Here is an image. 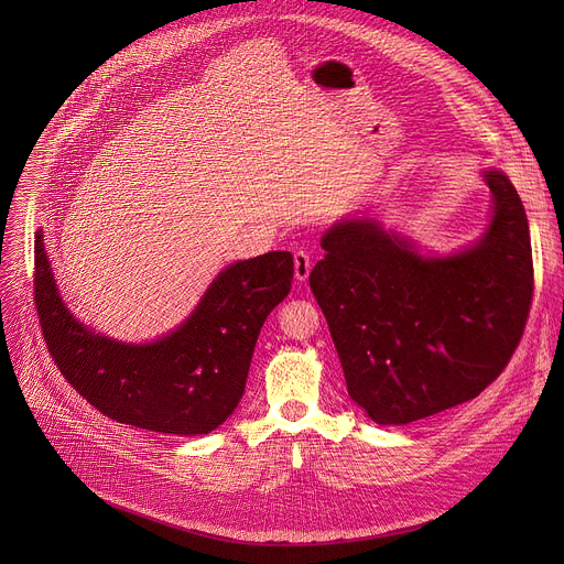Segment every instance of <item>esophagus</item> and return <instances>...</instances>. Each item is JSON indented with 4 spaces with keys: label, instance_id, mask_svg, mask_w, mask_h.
Segmentation results:
<instances>
[{
    "label": "esophagus",
    "instance_id": "1",
    "mask_svg": "<svg viewBox=\"0 0 564 564\" xmlns=\"http://www.w3.org/2000/svg\"><path fill=\"white\" fill-rule=\"evenodd\" d=\"M311 267H313L311 256L304 249L294 251V276H297V281H306L308 279Z\"/></svg>",
    "mask_w": 564,
    "mask_h": 564
}]
</instances>
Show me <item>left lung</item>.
<instances>
[{
    "instance_id": "left-lung-1",
    "label": "left lung",
    "mask_w": 564,
    "mask_h": 564,
    "mask_svg": "<svg viewBox=\"0 0 564 564\" xmlns=\"http://www.w3.org/2000/svg\"><path fill=\"white\" fill-rule=\"evenodd\" d=\"M494 217L478 245L425 258L370 219L322 237L311 290L327 317L347 393L379 425H406L480 395L506 370L532 302L523 203L485 171Z\"/></svg>"
}]
</instances>
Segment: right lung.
<instances>
[{
  "label": "right lung",
  "mask_w": 564,
  "mask_h": 564,
  "mask_svg": "<svg viewBox=\"0 0 564 564\" xmlns=\"http://www.w3.org/2000/svg\"><path fill=\"white\" fill-rule=\"evenodd\" d=\"M34 267L41 332L70 387L116 423L177 436L213 432L240 404L260 327L288 297L294 276L290 251L235 262L173 334L126 345L86 329L68 313L41 230Z\"/></svg>",
  "instance_id": "obj_1"
}]
</instances>
